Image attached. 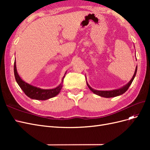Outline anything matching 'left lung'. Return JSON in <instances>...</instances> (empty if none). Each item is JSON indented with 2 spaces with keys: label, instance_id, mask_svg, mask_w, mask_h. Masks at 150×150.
<instances>
[{
  "label": "left lung",
  "instance_id": "8db88e82",
  "mask_svg": "<svg viewBox=\"0 0 150 150\" xmlns=\"http://www.w3.org/2000/svg\"><path fill=\"white\" fill-rule=\"evenodd\" d=\"M137 67H136L134 74L133 76L132 79L130 80L129 82L126 85H125L122 88H121L120 89H115V90H112V91H98V90H95V89H93L91 87H90V86H89V84H88L87 82H86V83H87V85L89 87V88L90 89V90L92 91L93 93L98 95V96H100L101 97H104V98L116 97V96H120V95L125 93L126 91L128 89L130 85L131 84V83H132V82H133V81L134 77L136 76V74H137Z\"/></svg>",
  "mask_w": 150,
  "mask_h": 150
}]
</instances>
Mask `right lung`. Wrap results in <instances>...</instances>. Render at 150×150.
Masks as SVG:
<instances>
[{"instance_id":"add662e5","label":"right lung","mask_w":150,"mask_h":150,"mask_svg":"<svg viewBox=\"0 0 150 150\" xmlns=\"http://www.w3.org/2000/svg\"><path fill=\"white\" fill-rule=\"evenodd\" d=\"M13 71H14L15 78L17 84H19L20 88L22 89L24 93L31 99H37V100H46V99H50L56 96L59 93L60 91L62 88V85L59 86L58 87L52 89H42L40 88L35 87V86H31L28 83L22 81L20 78L19 74H17L16 60L14 61V66H13ZM66 74V73H65ZM65 76H64L62 78V81L64 79Z\"/></svg>"}]
</instances>
